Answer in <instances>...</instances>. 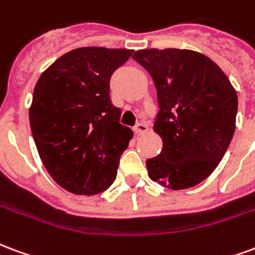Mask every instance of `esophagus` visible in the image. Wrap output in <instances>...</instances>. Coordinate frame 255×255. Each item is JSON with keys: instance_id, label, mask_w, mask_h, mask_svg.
<instances>
[{"instance_id": "34e87169", "label": "esophagus", "mask_w": 255, "mask_h": 255, "mask_svg": "<svg viewBox=\"0 0 255 255\" xmlns=\"http://www.w3.org/2000/svg\"><path fill=\"white\" fill-rule=\"evenodd\" d=\"M148 124H145V122H140V124H137V125L134 126V133L135 134H142V133H146L148 131Z\"/></svg>"}]
</instances>
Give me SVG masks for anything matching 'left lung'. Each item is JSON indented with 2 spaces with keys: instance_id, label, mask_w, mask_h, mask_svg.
Segmentation results:
<instances>
[{
  "instance_id": "8db88e82",
  "label": "left lung",
  "mask_w": 255,
  "mask_h": 255,
  "mask_svg": "<svg viewBox=\"0 0 255 255\" xmlns=\"http://www.w3.org/2000/svg\"><path fill=\"white\" fill-rule=\"evenodd\" d=\"M133 58L148 70L157 92L153 130L163 149L146 160L148 175L171 190L196 186L215 171L231 142L237 91L211 58L193 50L145 49Z\"/></svg>"
}]
</instances>
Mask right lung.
<instances>
[{"label":"right lung","instance_id":"obj_1","mask_svg":"<svg viewBox=\"0 0 255 255\" xmlns=\"http://www.w3.org/2000/svg\"><path fill=\"white\" fill-rule=\"evenodd\" d=\"M133 54L80 47L59 57L35 85L29 124L40 160L65 190L94 196L109 189L133 131L120 124L110 79Z\"/></svg>","mask_w":255,"mask_h":255}]
</instances>
